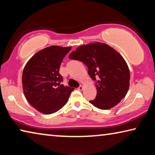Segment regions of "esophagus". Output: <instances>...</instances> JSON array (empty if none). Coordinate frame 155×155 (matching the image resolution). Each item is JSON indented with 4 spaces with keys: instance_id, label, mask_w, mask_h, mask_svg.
I'll return each instance as SVG.
<instances>
[{
    "instance_id": "obj_1",
    "label": "esophagus",
    "mask_w": 155,
    "mask_h": 155,
    "mask_svg": "<svg viewBox=\"0 0 155 155\" xmlns=\"http://www.w3.org/2000/svg\"><path fill=\"white\" fill-rule=\"evenodd\" d=\"M77 89H78V90H80V91H81V90H83V85H80V86H79V87H78L77 88Z\"/></svg>"
}]
</instances>
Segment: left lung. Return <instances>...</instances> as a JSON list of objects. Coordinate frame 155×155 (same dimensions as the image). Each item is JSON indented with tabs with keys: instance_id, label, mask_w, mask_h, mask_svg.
Returning <instances> with one entry per match:
<instances>
[{
	"instance_id": "1",
	"label": "left lung",
	"mask_w": 155,
	"mask_h": 155,
	"mask_svg": "<svg viewBox=\"0 0 155 155\" xmlns=\"http://www.w3.org/2000/svg\"><path fill=\"white\" fill-rule=\"evenodd\" d=\"M69 58L83 62L96 81V98L90 101L94 107L109 109L124 98L129 87V69L124 58L111 46L101 42L83 45L72 52Z\"/></svg>"
}]
</instances>
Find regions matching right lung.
<instances>
[{"mask_svg": "<svg viewBox=\"0 0 155 155\" xmlns=\"http://www.w3.org/2000/svg\"><path fill=\"white\" fill-rule=\"evenodd\" d=\"M72 47L51 46L33 55L22 73L25 96L31 106L44 114L61 109L74 88L64 86L59 68Z\"/></svg>", "mask_w": 155, "mask_h": 155, "instance_id": "obj_1", "label": "right lung"}]
</instances>
